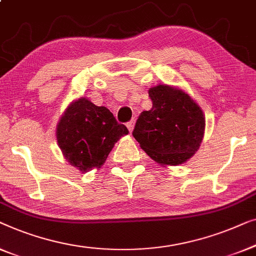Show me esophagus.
<instances>
[{"label": "esophagus", "instance_id": "34e87169", "mask_svg": "<svg viewBox=\"0 0 256 256\" xmlns=\"http://www.w3.org/2000/svg\"><path fill=\"white\" fill-rule=\"evenodd\" d=\"M134 123H136V120H130V122H128V123H126V126H128V131H130V132H132L133 128H134Z\"/></svg>", "mask_w": 256, "mask_h": 256}]
</instances>
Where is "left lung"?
I'll list each match as a JSON object with an SVG mask.
<instances>
[{"label": "left lung", "mask_w": 256, "mask_h": 256, "mask_svg": "<svg viewBox=\"0 0 256 256\" xmlns=\"http://www.w3.org/2000/svg\"><path fill=\"white\" fill-rule=\"evenodd\" d=\"M152 109L142 111L132 136L156 162L178 166L190 159L202 142L205 118L188 94L169 86L150 88Z\"/></svg>", "instance_id": "obj_1"}]
</instances>
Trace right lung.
Returning <instances> with one entry per match:
<instances>
[{
    "label": "right lung",
    "mask_w": 256,
    "mask_h": 256,
    "mask_svg": "<svg viewBox=\"0 0 256 256\" xmlns=\"http://www.w3.org/2000/svg\"><path fill=\"white\" fill-rule=\"evenodd\" d=\"M106 106L80 98L72 103L58 124L56 139L64 158L82 172L102 166L120 136L128 134Z\"/></svg>",
    "instance_id": "obj_1"
}]
</instances>
